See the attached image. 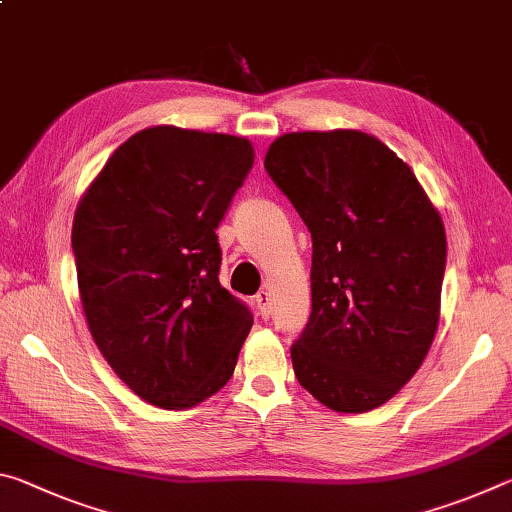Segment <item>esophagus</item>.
<instances>
[{
  "mask_svg": "<svg viewBox=\"0 0 512 512\" xmlns=\"http://www.w3.org/2000/svg\"><path fill=\"white\" fill-rule=\"evenodd\" d=\"M255 302H257L259 314H262V318L271 316V293H268V291H259L257 296H255Z\"/></svg>",
  "mask_w": 512,
  "mask_h": 512,
  "instance_id": "1",
  "label": "esophagus"
}]
</instances>
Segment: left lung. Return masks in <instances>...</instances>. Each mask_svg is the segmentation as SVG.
I'll return each mask as SVG.
<instances>
[{
    "label": "left lung",
    "instance_id": "left-lung-1",
    "mask_svg": "<svg viewBox=\"0 0 512 512\" xmlns=\"http://www.w3.org/2000/svg\"><path fill=\"white\" fill-rule=\"evenodd\" d=\"M264 167L311 232V316L291 345L300 386L366 413L400 391L433 343L447 237L406 162L375 135L284 133Z\"/></svg>",
    "mask_w": 512,
    "mask_h": 512
}]
</instances>
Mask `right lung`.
<instances>
[{
    "label": "right lung",
    "instance_id": "add662e5",
    "mask_svg": "<svg viewBox=\"0 0 512 512\" xmlns=\"http://www.w3.org/2000/svg\"><path fill=\"white\" fill-rule=\"evenodd\" d=\"M253 162L246 137L151 126L110 155L74 212L92 339L160 409L221 391L253 327L250 309L221 287L214 232Z\"/></svg>",
    "mask_w": 512,
    "mask_h": 512
}]
</instances>
